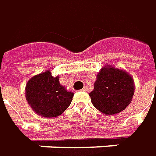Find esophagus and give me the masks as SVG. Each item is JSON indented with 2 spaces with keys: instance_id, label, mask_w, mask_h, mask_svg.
<instances>
[{
  "instance_id": "1",
  "label": "esophagus",
  "mask_w": 156,
  "mask_h": 156,
  "mask_svg": "<svg viewBox=\"0 0 156 156\" xmlns=\"http://www.w3.org/2000/svg\"><path fill=\"white\" fill-rule=\"evenodd\" d=\"M81 90L84 91V92H88V91H89V89H88V87H84L83 89H81Z\"/></svg>"
}]
</instances>
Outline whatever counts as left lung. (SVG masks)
I'll use <instances>...</instances> for the list:
<instances>
[{"instance_id": "8db88e82", "label": "left lung", "mask_w": 156, "mask_h": 156, "mask_svg": "<svg viewBox=\"0 0 156 156\" xmlns=\"http://www.w3.org/2000/svg\"><path fill=\"white\" fill-rule=\"evenodd\" d=\"M134 91V80L127 72L107 66L99 72L89 96L96 109L105 115H113L129 105Z\"/></svg>"}]
</instances>
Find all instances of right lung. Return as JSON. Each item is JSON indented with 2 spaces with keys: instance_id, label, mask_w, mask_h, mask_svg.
<instances>
[{
  "instance_id": "right-lung-1",
  "label": "right lung",
  "mask_w": 156,
  "mask_h": 156,
  "mask_svg": "<svg viewBox=\"0 0 156 156\" xmlns=\"http://www.w3.org/2000/svg\"><path fill=\"white\" fill-rule=\"evenodd\" d=\"M73 97L74 94L60 84L59 77H53L49 70L33 76L26 86L28 104L37 114L48 119L61 115Z\"/></svg>"
}]
</instances>
